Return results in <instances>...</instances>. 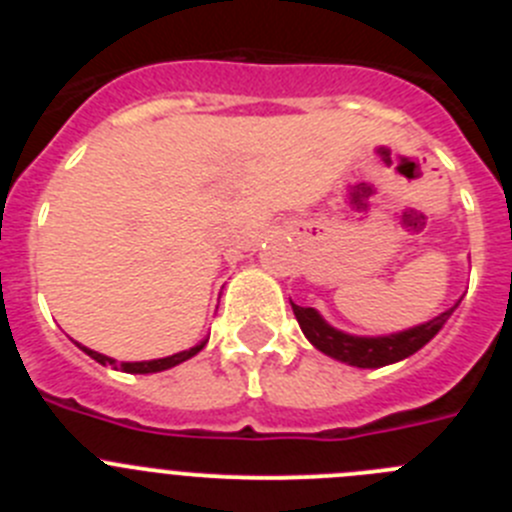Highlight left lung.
<instances>
[{
	"label": "left lung",
	"mask_w": 512,
	"mask_h": 512,
	"mask_svg": "<svg viewBox=\"0 0 512 512\" xmlns=\"http://www.w3.org/2000/svg\"><path fill=\"white\" fill-rule=\"evenodd\" d=\"M454 307L441 312L438 318L428 320V323L415 325V328L410 330H402V333H395V336L359 338L330 328L312 307H300L292 302L297 323H300L302 333H305L307 341H310L312 346L318 348V351H323V354L333 356V359L346 361V364L351 366H361V369H377V366H387L395 364V361L408 359L410 354H415L418 348H423L425 343L436 336L438 330L443 328V323L449 320L451 312H454Z\"/></svg>",
	"instance_id": "left-lung-1"
}]
</instances>
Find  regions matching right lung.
Listing matches in <instances>:
<instances>
[{
  "mask_svg": "<svg viewBox=\"0 0 512 512\" xmlns=\"http://www.w3.org/2000/svg\"><path fill=\"white\" fill-rule=\"evenodd\" d=\"M207 341L197 343L194 348H189V351H182V354H174V356H166V359H153V361H120V372H128V374H153V372H164V369H171V366L182 364V361L192 359L194 354H200L202 348H205ZM81 351H87L89 356H92L94 361H99V364H115V361L110 359V356H102L97 354V351H92V348L81 346Z\"/></svg>",
  "mask_w": 512,
  "mask_h": 512,
  "instance_id": "add662e5",
  "label": "right lung"
}]
</instances>
